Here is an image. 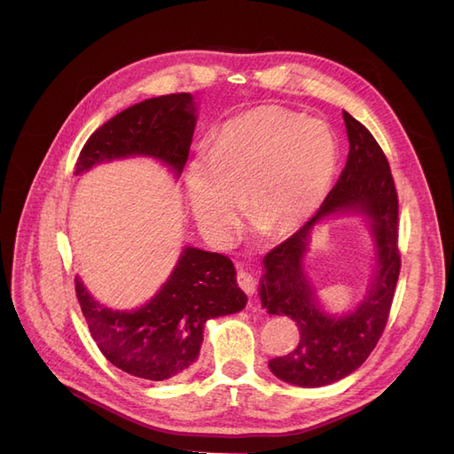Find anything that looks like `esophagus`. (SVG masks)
I'll use <instances>...</instances> for the list:
<instances>
[{
	"label": "esophagus",
	"mask_w": 454,
	"mask_h": 454,
	"mask_svg": "<svg viewBox=\"0 0 454 454\" xmlns=\"http://www.w3.org/2000/svg\"><path fill=\"white\" fill-rule=\"evenodd\" d=\"M237 284L240 286V290L246 295H254L255 294V280H254L252 274L248 270H244L242 267H239V272H237Z\"/></svg>",
	"instance_id": "1"
}]
</instances>
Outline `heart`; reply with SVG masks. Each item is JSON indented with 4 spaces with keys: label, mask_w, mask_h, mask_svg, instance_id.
Segmentation results:
<instances>
[{
    "label": "heart",
    "mask_w": 454,
    "mask_h": 454,
    "mask_svg": "<svg viewBox=\"0 0 454 454\" xmlns=\"http://www.w3.org/2000/svg\"><path fill=\"white\" fill-rule=\"evenodd\" d=\"M337 138L325 121L265 104L217 129L210 160L187 172V197L200 231L227 244L248 217L287 237L320 210L337 172Z\"/></svg>",
    "instance_id": "b5f03b06"
}]
</instances>
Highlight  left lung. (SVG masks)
Wrapping results in <instances>:
<instances>
[{"label":"left lung","mask_w":454,"mask_h":454,"mask_svg":"<svg viewBox=\"0 0 454 454\" xmlns=\"http://www.w3.org/2000/svg\"><path fill=\"white\" fill-rule=\"evenodd\" d=\"M342 117L350 144L347 167L310 222L263 257L265 274L259 287L263 307L270 314L290 316L299 327L295 348L270 360L269 367L278 379L309 388L337 382L367 360L387 327L402 269L397 248V191L388 159L360 121L347 112H342ZM339 211H356L370 217L380 267L363 305L348 317L333 319L313 301L302 272V255L311 227Z\"/></svg>","instance_id":"obj_1"}]
</instances>
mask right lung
Masks as SVG:
<instances>
[{"label": "right lung", "mask_w": 454, "mask_h": 454, "mask_svg": "<svg viewBox=\"0 0 454 454\" xmlns=\"http://www.w3.org/2000/svg\"><path fill=\"white\" fill-rule=\"evenodd\" d=\"M195 104L187 92L149 98L127 107L96 130L75 162V174L94 164L149 155L180 176L195 130ZM227 255L185 248L170 278L138 310L119 312L96 303L77 277L75 294L89 332L106 360L125 373L164 380L197 360L206 320L239 312L246 294Z\"/></svg>", "instance_id": "obj_1"}]
</instances>
